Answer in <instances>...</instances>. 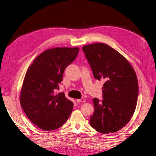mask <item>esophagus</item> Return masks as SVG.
I'll return each instance as SVG.
<instances>
[{
    "label": "esophagus",
    "mask_w": 156,
    "mask_h": 156,
    "mask_svg": "<svg viewBox=\"0 0 156 156\" xmlns=\"http://www.w3.org/2000/svg\"><path fill=\"white\" fill-rule=\"evenodd\" d=\"M76 101L78 102H85V100L84 98H81V99H77Z\"/></svg>",
    "instance_id": "34e87169"
}]
</instances>
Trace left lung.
<instances>
[{"label": "left lung", "mask_w": 156, "mask_h": 156, "mask_svg": "<svg viewBox=\"0 0 156 156\" xmlns=\"http://www.w3.org/2000/svg\"><path fill=\"white\" fill-rule=\"evenodd\" d=\"M82 49L95 79H103L101 101L93 98L90 126L103 134L116 132L127 124L136 108L138 82L130 62L108 45L95 43Z\"/></svg>", "instance_id": "obj_1"}]
</instances>
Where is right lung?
Returning <instances> with one entry per match:
<instances>
[{"instance_id":"add662e5","label":"right lung","mask_w":156,"mask_h":156,"mask_svg":"<svg viewBox=\"0 0 156 156\" xmlns=\"http://www.w3.org/2000/svg\"><path fill=\"white\" fill-rule=\"evenodd\" d=\"M79 48L48 49L29 67L23 82L20 103L27 118L38 128L53 130L65 123L73 103L63 93L55 94L67 66L73 62Z\"/></svg>"}]
</instances>
